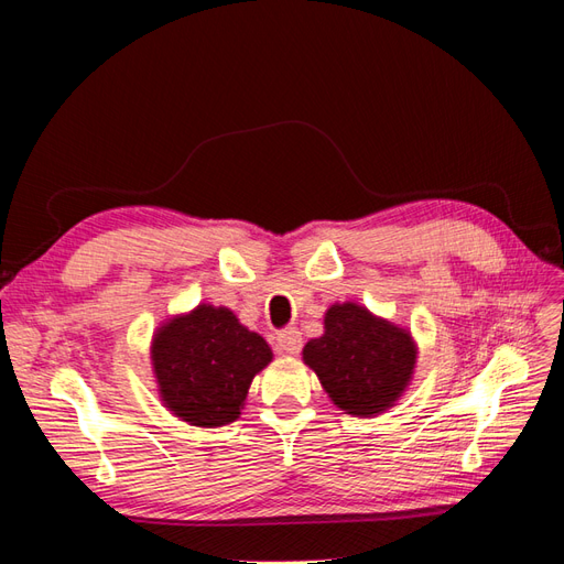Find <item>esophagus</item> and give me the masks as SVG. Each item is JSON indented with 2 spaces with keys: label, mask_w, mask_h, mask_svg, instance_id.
Masks as SVG:
<instances>
[{
  "label": "esophagus",
  "mask_w": 564,
  "mask_h": 564,
  "mask_svg": "<svg viewBox=\"0 0 564 564\" xmlns=\"http://www.w3.org/2000/svg\"><path fill=\"white\" fill-rule=\"evenodd\" d=\"M303 346V338H301V332L296 327H289V329H282L278 334V348L286 355H296Z\"/></svg>",
  "instance_id": "esophagus-1"
}]
</instances>
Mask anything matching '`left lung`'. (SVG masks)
I'll list each match as a JSON object with an SVG mask.
<instances>
[{
	"label": "left lung",
	"instance_id": "8db88e82",
	"mask_svg": "<svg viewBox=\"0 0 564 564\" xmlns=\"http://www.w3.org/2000/svg\"><path fill=\"white\" fill-rule=\"evenodd\" d=\"M303 360L336 406L352 416H371L402 395L416 348L395 324L357 303H340L324 315V334L305 344Z\"/></svg>",
	"mask_w": 564,
	"mask_h": 564
}]
</instances>
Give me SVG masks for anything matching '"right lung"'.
I'll use <instances>...</instances> for the list:
<instances>
[{
  "label": "right lung",
  "instance_id": "1",
  "mask_svg": "<svg viewBox=\"0 0 564 564\" xmlns=\"http://www.w3.org/2000/svg\"><path fill=\"white\" fill-rule=\"evenodd\" d=\"M272 360L265 340L228 308L197 305L152 340L164 404L191 425L216 429L240 416L251 379Z\"/></svg>",
  "mask_w": 564,
  "mask_h": 564
}]
</instances>
